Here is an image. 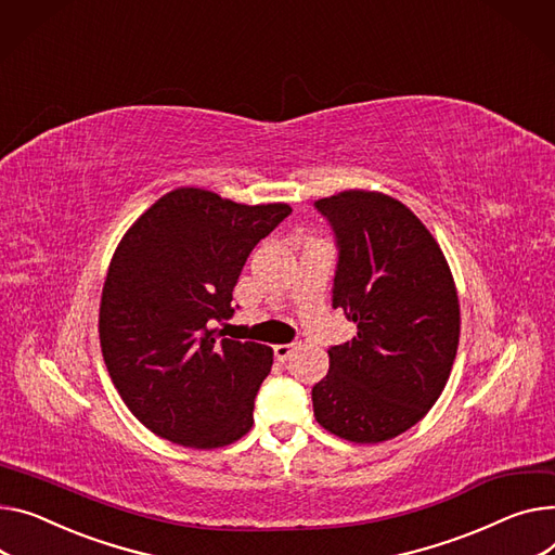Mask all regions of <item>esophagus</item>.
<instances>
[{"label": "esophagus", "instance_id": "esophagus-1", "mask_svg": "<svg viewBox=\"0 0 555 555\" xmlns=\"http://www.w3.org/2000/svg\"><path fill=\"white\" fill-rule=\"evenodd\" d=\"M297 348H299V344H279V346H274V359L283 363L292 357V352Z\"/></svg>", "mask_w": 555, "mask_h": 555}]
</instances>
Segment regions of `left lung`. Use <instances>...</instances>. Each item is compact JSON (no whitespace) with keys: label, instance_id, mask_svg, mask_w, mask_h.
I'll list each match as a JSON object with an SVG mask.
<instances>
[{"label":"left lung","instance_id":"1","mask_svg":"<svg viewBox=\"0 0 555 555\" xmlns=\"http://www.w3.org/2000/svg\"><path fill=\"white\" fill-rule=\"evenodd\" d=\"M314 207L335 232L332 308L357 337L330 346L312 388L317 422L357 444L413 428L444 390L460 341V301L444 254L399 201L350 190Z\"/></svg>","mask_w":555,"mask_h":555}]
</instances>
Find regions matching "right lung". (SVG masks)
Here are the masks:
<instances>
[{"label": "right lung", "instance_id": "add662e5", "mask_svg": "<svg viewBox=\"0 0 555 555\" xmlns=\"http://www.w3.org/2000/svg\"><path fill=\"white\" fill-rule=\"evenodd\" d=\"M289 211L180 188L120 241L102 289L100 346L111 382L152 433L218 449L251 428L272 348L225 339L211 325L232 317L249 251Z\"/></svg>", "mask_w": 555, "mask_h": 555}]
</instances>
